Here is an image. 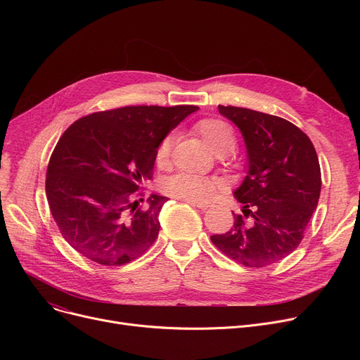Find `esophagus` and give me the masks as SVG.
I'll list each match as a JSON object with an SVG mask.
<instances>
[{"mask_svg": "<svg viewBox=\"0 0 360 360\" xmlns=\"http://www.w3.org/2000/svg\"><path fill=\"white\" fill-rule=\"evenodd\" d=\"M186 202L194 205V207H198L200 210H207V209H209V207H212L210 202H195V201H186Z\"/></svg>", "mask_w": 360, "mask_h": 360, "instance_id": "34e87169", "label": "esophagus"}]
</instances>
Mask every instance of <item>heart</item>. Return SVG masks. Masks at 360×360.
Instances as JSON below:
<instances>
[{
	"mask_svg": "<svg viewBox=\"0 0 360 360\" xmlns=\"http://www.w3.org/2000/svg\"><path fill=\"white\" fill-rule=\"evenodd\" d=\"M195 131L198 132L205 146L213 151H217L228 146H233V136L231 128L219 120H201L200 122H197ZM170 147H172V136H166L156 148V162L159 166H165L167 163ZM162 190L166 195L172 198L202 202L212 198L220 190V182L212 176L176 174L174 176H169L163 182Z\"/></svg>",
	"mask_w": 360,
	"mask_h": 360,
	"instance_id": "heart-1",
	"label": "heart"
}]
</instances>
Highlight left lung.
I'll list each match as a JSON object with an SVG mask.
<instances>
[{"label":"left lung","instance_id":"1","mask_svg":"<svg viewBox=\"0 0 360 360\" xmlns=\"http://www.w3.org/2000/svg\"><path fill=\"white\" fill-rule=\"evenodd\" d=\"M242 132L248 172L233 193L242 204L229 232L214 247L245 267L261 269L290 255L304 239L321 193V167L304 131L280 117L219 105Z\"/></svg>","mask_w":360,"mask_h":360}]
</instances>
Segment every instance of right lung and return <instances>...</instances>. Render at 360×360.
<instances>
[{
    "instance_id": "add662e5",
    "label": "right lung",
    "mask_w": 360,
    "mask_h": 360,
    "mask_svg": "<svg viewBox=\"0 0 360 360\" xmlns=\"http://www.w3.org/2000/svg\"><path fill=\"white\" fill-rule=\"evenodd\" d=\"M198 106L139 105L94 112L71 124L46 169V198L63 238L83 257L120 267L155 243L166 197L141 185L153 178L159 143Z\"/></svg>"
}]
</instances>
